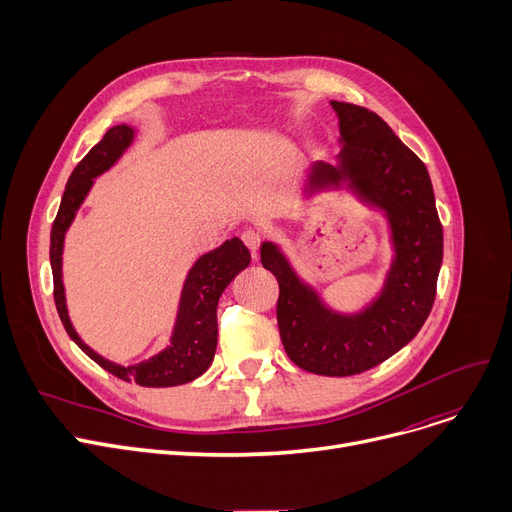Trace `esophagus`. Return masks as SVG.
Returning <instances> with one entry per match:
<instances>
[{
	"label": "esophagus",
	"instance_id": "obj_1",
	"mask_svg": "<svg viewBox=\"0 0 512 512\" xmlns=\"http://www.w3.org/2000/svg\"><path fill=\"white\" fill-rule=\"evenodd\" d=\"M242 240H245V245L253 251V257L257 259V249H259V242H261V234L257 230H245L242 232Z\"/></svg>",
	"mask_w": 512,
	"mask_h": 512
}]
</instances>
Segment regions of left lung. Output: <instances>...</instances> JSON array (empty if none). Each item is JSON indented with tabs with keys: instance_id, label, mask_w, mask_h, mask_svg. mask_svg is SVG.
Segmentation results:
<instances>
[{
	"instance_id": "1",
	"label": "left lung",
	"mask_w": 512,
	"mask_h": 512,
	"mask_svg": "<svg viewBox=\"0 0 512 512\" xmlns=\"http://www.w3.org/2000/svg\"><path fill=\"white\" fill-rule=\"evenodd\" d=\"M330 105L338 116L340 153L336 164L313 161L301 199L348 188L380 211L392 249L384 280L363 307L342 311L297 272L278 242H261V263L280 286L276 315L290 361L317 375L344 378L384 363L417 336L436 299L444 236L423 161L367 107Z\"/></svg>"
}]
</instances>
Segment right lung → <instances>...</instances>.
I'll return each instance as SVG.
<instances>
[{"instance_id": "1", "label": "right lung", "mask_w": 512, "mask_h": 512, "mask_svg": "<svg viewBox=\"0 0 512 512\" xmlns=\"http://www.w3.org/2000/svg\"><path fill=\"white\" fill-rule=\"evenodd\" d=\"M137 139V128L130 124H116L105 132V137L85 155V159L74 168L66 182V191L62 195L60 211L51 228L49 242V261L53 272V299L60 313L62 324L68 336L78 344L80 351L91 357L105 371H110L124 382H137L147 388H170L197 380L203 375L215 355L218 346V301L226 286L251 263V253L238 236L222 242L218 249H211L197 257V261L188 270L180 301L176 309L174 328L170 344L149 357L147 361L120 365L105 359L78 336L74 330L64 288V240L66 232L72 226L76 211L89 197L95 178L116 166L122 155L130 149Z\"/></svg>"}]
</instances>
